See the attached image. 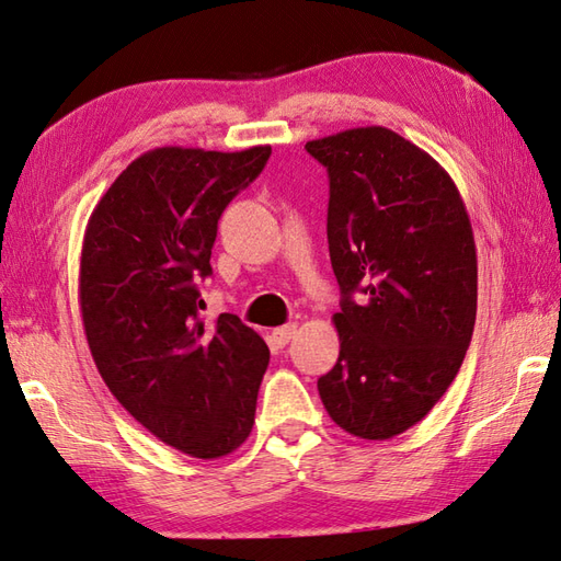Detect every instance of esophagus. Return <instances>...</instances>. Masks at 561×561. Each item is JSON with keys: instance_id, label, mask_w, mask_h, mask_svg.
<instances>
[{"instance_id": "1", "label": "esophagus", "mask_w": 561, "mask_h": 561, "mask_svg": "<svg viewBox=\"0 0 561 561\" xmlns=\"http://www.w3.org/2000/svg\"><path fill=\"white\" fill-rule=\"evenodd\" d=\"M295 323H285V327H278V329H273V333H271V339L276 341V345H288L290 343V339L295 335Z\"/></svg>"}]
</instances>
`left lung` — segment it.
Masks as SVG:
<instances>
[{
    "instance_id": "1",
    "label": "left lung",
    "mask_w": 561,
    "mask_h": 561,
    "mask_svg": "<svg viewBox=\"0 0 561 561\" xmlns=\"http://www.w3.org/2000/svg\"><path fill=\"white\" fill-rule=\"evenodd\" d=\"M305 148L329 170V254L343 293L339 363L317 389L341 430L383 442L417 425L463 365L478 309L470 218L449 172L391 129Z\"/></svg>"
}]
</instances>
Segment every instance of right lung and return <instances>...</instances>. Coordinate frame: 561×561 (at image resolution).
Returning <instances> with one entry per match:
<instances>
[{
    "instance_id": "add662e5",
    "label": "right lung",
    "mask_w": 561,
    "mask_h": 561,
    "mask_svg": "<svg viewBox=\"0 0 561 561\" xmlns=\"http://www.w3.org/2000/svg\"><path fill=\"white\" fill-rule=\"evenodd\" d=\"M271 146L220 153L163 146L122 170L83 232L79 305L112 396L194 458L244 444L268 367L264 339L234 314L198 317L218 218L264 170Z\"/></svg>"
}]
</instances>
